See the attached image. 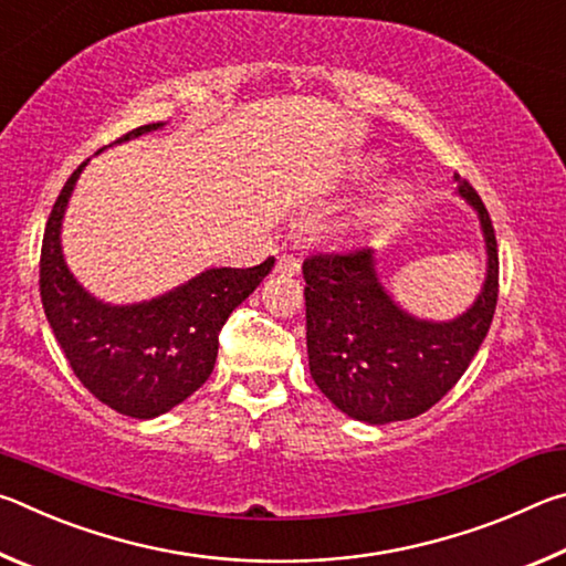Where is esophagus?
<instances>
[{
  "mask_svg": "<svg viewBox=\"0 0 566 566\" xmlns=\"http://www.w3.org/2000/svg\"><path fill=\"white\" fill-rule=\"evenodd\" d=\"M274 274H282V276H294V274H300V262H296L292 254H282V256H276Z\"/></svg>",
  "mask_w": 566,
  "mask_h": 566,
  "instance_id": "esophagus-1",
  "label": "esophagus"
}]
</instances>
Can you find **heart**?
I'll list each match as a JSON object with an SVG mask.
<instances>
[{
    "instance_id": "1",
    "label": "heart",
    "mask_w": 566,
    "mask_h": 566,
    "mask_svg": "<svg viewBox=\"0 0 566 566\" xmlns=\"http://www.w3.org/2000/svg\"><path fill=\"white\" fill-rule=\"evenodd\" d=\"M377 169H379V165H367V167L357 169V177H371V175H377ZM405 197H407L405 185H391L389 195H387V202L389 205H399V202H405Z\"/></svg>"
}]
</instances>
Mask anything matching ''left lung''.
<instances>
[{
    "instance_id": "left-lung-1",
    "label": "left lung",
    "mask_w": 566,
    "mask_h": 566,
    "mask_svg": "<svg viewBox=\"0 0 566 566\" xmlns=\"http://www.w3.org/2000/svg\"><path fill=\"white\" fill-rule=\"evenodd\" d=\"M457 195L474 209L484 237L486 274L476 300L454 319L409 314L381 282L375 249L304 260L306 354L314 385L344 415L389 424L434 407L482 347L500 290L492 219L459 175Z\"/></svg>"
}]
</instances>
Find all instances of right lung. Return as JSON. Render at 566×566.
<instances>
[{"instance_id":"right-lung-1","label":"right lung","mask_w":566,"mask_h":566,"mask_svg":"<svg viewBox=\"0 0 566 566\" xmlns=\"http://www.w3.org/2000/svg\"><path fill=\"white\" fill-rule=\"evenodd\" d=\"M165 124H145L114 145ZM87 165L90 159L66 179L44 229L40 260L44 314L76 379L94 397L119 415L155 419L195 395L212 375L219 329L272 272L274 256L249 270L209 266L151 300L104 302L76 282L62 252L66 205Z\"/></svg>"}]
</instances>
